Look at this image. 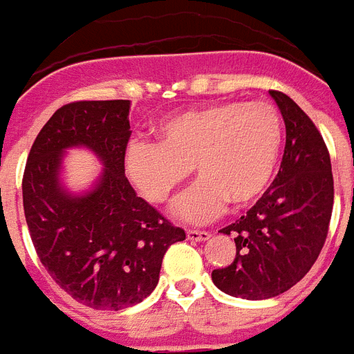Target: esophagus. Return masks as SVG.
<instances>
[{
  "instance_id": "34e87169",
  "label": "esophagus",
  "mask_w": 354,
  "mask_h": 354,
  "mask_svg": "<svg viewBox=\"0 0 354 354\" xmlns=\"http://www.w3.org/2000/svg\"><path fill=\"white\" fill-rule=\"evenodd\" d=\"M186 236L189 241H207L211 234L205 232V230H187Z\"/></svg>"
}]
</instances>
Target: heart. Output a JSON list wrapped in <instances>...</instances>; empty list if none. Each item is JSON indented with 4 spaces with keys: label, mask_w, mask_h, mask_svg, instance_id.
<instances>
[{
    "label": "heart",
    "mask_w": 354,
    "mask_h": 354,
    "mask_svg": "<svg viewBox=\"0 0 354 354\" xmlns=\"http://www.w3.org/2000/svg\"><path fill=\"white\" fill-rule=\"evenodd\" d=\"M156 143L133 142L124 167L134 187L152 204L170 202L187 180L193 189L175 205L192 223L253 205L273 180L283 126L278 109L264 101L214 102L184 109L154 127Z\"/></svg>",
    "instance_id": "1"
}]
</instances>
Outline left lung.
Listing matches in <instances>:
<instances>
[{
  "label": "left lung",
  "instance_id": "1",
  "mask_svg": "<svg viewBox=\"0 0 354 354\" xmlns=\"http://www.w3.org/2000/svg\"><path fill=\"white\" fill-rule=\"evenodd\" d=\"M286 124V149L273 184L236 223L220 232L236 241V259L212 271L228 296L268 299L305 277L323 250L333 209L328 149L314 122L289 95L271 90Z\"/></svg>",
  "mask_w": 354,
  "mask_h": 354
}]
</instances>
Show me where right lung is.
<instances>
[{
	"mask_svg": "<svg viewBox=\"0 0 354 354\" xmlns=\"http://www.w3.org/2000/svg\"><path fill=\"white\" fill-rule=\"evenodd\" d=\"M131 101L62 106L31 147L23 205L40 262L76 301L122 310L143 301L159 282L170 245L186 239L126 179ZM88 148L103 170L88 190L63 184L66 150Z\"/></svg>",
	"mask_w": 354,
	"mask_h": 354,
	"instance_id": "right-lung-1",
	"label": "right lung"
}]
</instances>
